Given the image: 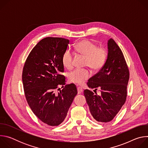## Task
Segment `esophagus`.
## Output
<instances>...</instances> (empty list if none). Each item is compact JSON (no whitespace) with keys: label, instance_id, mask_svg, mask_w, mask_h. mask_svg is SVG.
Returning <instances> with one entry per match:
<instances>
[{"label":"esophagus","instance_id":"1","mask_svg":"<svg viewBox=\"0 0 148 148\" xmlns=\"http://www.w3.org/2000/svg\"><path fill=\"white\" fill-rule=\"evenodd\" d=\"M83 91L82 89L80 87H77V92H78V94H81L82 92Z\"/></svg>","mask_w":148,"mask_h":148}]
</instances>
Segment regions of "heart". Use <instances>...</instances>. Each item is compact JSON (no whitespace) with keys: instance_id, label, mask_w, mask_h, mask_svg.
<instances>
[{"instance_id":"obj_1","label":"heart","mask_w":148,"mask_h":148,"mask_svg":"<svg viewBox=\"0 0 148 148\" xmlns=\"http://www.w3.org/2000/svg\"><path fill=\"white\" fill-rule=\"evenodd\" d=\"M76 51L86 57L85 66H88L93 71L100 70L105 65L107 60L108 53L103 47H98L96 43L89 40H83L76 45ZM73 53L69 50H66L61 57L62 66L67 69L73 66ZM90 77V73L86 69H75L69 74L70 82L82 84Z\"/></svg>"}]
</instances>
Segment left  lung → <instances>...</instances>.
Instances as JSON below:
<instances>
[{"mask_svg": "<svg viewBox=\"0 0 148 148\" xmlns=\"http://www.w3.org/2000/svg\"><path fill=\"white\" fill-rule=\"evenodd\" d=\"M108 57L104 66L88 79L89 88L101 90V95L89 90L84 91L90 112L95 121H112L125 103L127 97L130 71L123 54L115 41L108 42Z\"/></svg>", "mask_w": 148, "mask_h": 148, "instance_id": "1", "label": "left lung"}]
</instances>
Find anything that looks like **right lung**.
I'll use <instances>...</instances> for the list:
<instances>
[{
	"label": "right lung",
	"mask_w": 148,
	"mask_h": 148,
	"mask_svg": "<svg viewBox=\"0 0 148 148\" xmlns=\"http://www.w3.org/2000/svg\"><path fill=\"white\" fill-rule=\"evenodd\" d=\"M69 40L46 37L40 40L29 54L23 69L22 81L25 97L35 115L51 126L64 121L77 94L74 84L66 85L61 62ZM63 88L58 94L55 91Z\"/></svg>",
	"instance_id": "obj_1"
}]
</instances>
